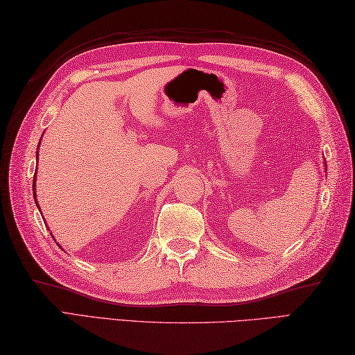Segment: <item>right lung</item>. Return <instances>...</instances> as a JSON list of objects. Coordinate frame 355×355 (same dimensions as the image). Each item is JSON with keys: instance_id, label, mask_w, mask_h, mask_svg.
Instances as JSON below:
<instances>
[{"instance_id": "right-lung-1", "label": "right lung", "mask_w": 355, "mask_h": 355, "mask_svg": "<svg viewBox=\"0 0 355 355\" xmlns=\"http://www.w3.org/2000/svg\"><path fill=\"white\" fill-rule=\"evenodd\" d=\"M33 191H35V184H33ZM33 195H35V197H36V193H35V192H33Z\"/></svg>"}]
</instances>
